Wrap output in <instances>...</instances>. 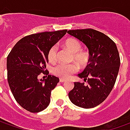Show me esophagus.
I'll use <instances>...</instances> for the list:
<instances>
[{
  "label": "esophagus",
  "instance_id": "1",
  "mask_svg": "<svg viewBox=\"0 0 130 130\" xmlns=\"http://www.w3.org/2000/svg\"><path fill=\"white\" fill-rule=\"evenodd\" d=\"M66 81H67V80H65V79H62V78L60 79V83H65Z\"/></svg>",
  "mask_w": 130,
  "mask_h": 130
}]
</instances>
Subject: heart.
<instances>
[{"instance_id": "b5f03b06", "label": "heart", "mask_w": 130, "mask_h": 130, "mask_svg": "<svg viewBox=\"0 0 130 130\" xmlns=\"http://www.w3.org/2000/svg\"><path fill=\"white\" fill-rule=\"evenodd\" d=\"M65 46L73 53L72 60L75 61L81 66H85L89 62L90 55L87 51L80 50L82 47V45L78 40L75 38H68L64 43ZM57 53L58 47L57 45H53L50 47L47 51V59L48 61L52 63L55 62L57 60ZM78 70V67L75 63H70L65 64L60 63L56 65L53 69L54 75L56 76L61 77L63 79H68L70 77L76 72Z\"/></svg>"}]
</instances>
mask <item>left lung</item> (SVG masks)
<instances>
[{
	"mask_svg": "<svg viewBox=\"0 0 130 130\" xmlns=\"http://www.w3.org/2000/svg\"><path fill=\"white\" fill-rule=\"evenodd\" d=\"M68 33L85 43L90 55L89 64L78 74L87 85L74 83L69 98L80 107H95L107 98L116 82L120 65L117 45L105 34L91 28L68 30Z\"/></svg>",
	"mask_w": 130,
	"mask_h": 130,
	"instance_id": "obj_1",
	"label": "left lung"
}]
</instances>
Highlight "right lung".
<instances>
[{
    "mask_svg": "<svg viewBox=\"0 0 130 130\" xmlns=\"http://www.w3.org/2000/svg\"><path fill=\"white\" fill-rule=\"evenodd\" d=\"M68 30L43 32L27 35L15 45L7 58L10 89L20 105L30 112H39L50 102L51 91L59 78L48 75L47 51L66 34ZM40 73L48 77L38 80Z\"/></svg>",
    "mask_w": 130,
    "mask_h": 130,
    "instance_id": "1",
    "label": "right lung"
}]
</instances>
